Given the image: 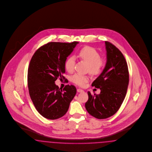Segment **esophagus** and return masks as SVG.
<instances>
[{
  "label": "esophagus",
  "mask_w": 152,
  "mask_h": 152,
  "mask_svg": "<svg viewBox=\"0 0 152 152\" xmlns=\"http://www.w3.org/2000/svg\"><path fill=\"white\" fill-rule=\"evenodd\" d=\"M77 91L78 93H82V92L84 91L82 90V89H77Z\"/></svg>",
  "instance_id": "esophagus-1"
}]
</instances>
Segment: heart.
<instances>
[{
	"label": "heart",
	"mask_w": 152,
	"mask_h": 152,
	"mask_svg": "<svg viewBox=\"0 0 152 152\" xmlns=\"http://www.w3.org/2000/svg\"><path fill=\"white\" fill-rule=\"evenodd\" d=\"M79 58L86 61L89 64V72L92 75H97L101 72L104 61L100 58L99 54L96 49L86 46L81 49L78 54ZM75 59L70 56L65 62V68L68 72H72L75 69ZM87 76L79 73L75 74L72 77V81L75 84L83 86L88 81Z\"/></svg>",
	"instance_id": "1"
}]
</instances>
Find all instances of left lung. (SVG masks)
Wrapping results in <instances>:
<instances>
[{
	"label": "left lung",
	"instance_id": "left-lung-1",
	"mask_svg": "<svg viewBox=\"0 0 152 152\" xmlns=\"http://www.w3.org/2000/svg\"><path fill=\"white\" fill-rule=\"evenodd\" d=\"M106 63L91 86L99 88V94L88 91L85 108L89 114L99 119L114 115L126 97L129 83L127 64L121 51L112 43L105 42Z\"/></svg>",
	"mask_w": 152,
	"mask_h": 152
}]
</instances>
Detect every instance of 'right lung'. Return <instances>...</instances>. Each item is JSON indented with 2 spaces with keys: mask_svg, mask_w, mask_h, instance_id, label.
Instances as JSON below:
<instances>
[{
  "mask_svg": "<svg viewBox=\"0 0 152 152\" xmlns=\"http://www.w3.org/2000/svg\"><path fill=\"white\" fill-rule=\"evenodd\" d=\"M78 42H49L37 50L31 59L28 72V85L31 99L44 118L54 120L64 115L76 94L73 85L63 89L55 84L64 78L65 62Z\"/></svg>",
  "mask_w": 152,
  "mask_h": 152,
  "instance_id": "1",
  "label": "right lung"
}]
</instances>
